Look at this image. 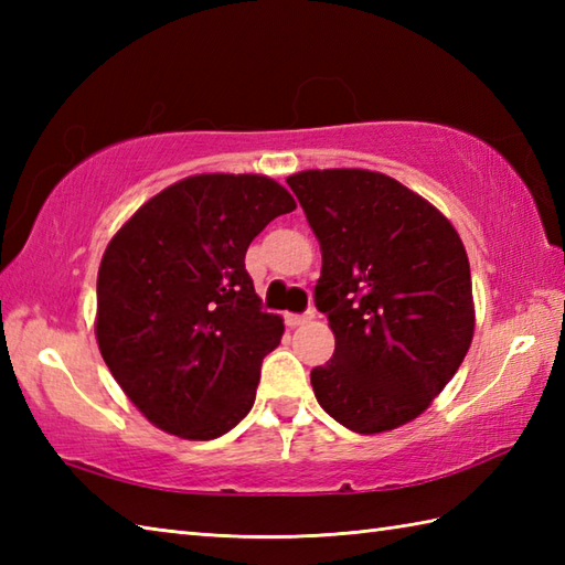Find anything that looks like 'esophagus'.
Masks as SVG:
<instances>
[{"mask_svg": "<svg viewBox=\"0 0 565 565\" xmlns=\"http://www.w3.org/2000/svg\"><path fill=\"white\" fill-rule=\"evenodd\" d=\"M286 326L289 328H298V326H306V322L313 320V310H306V313H286Z\"/></svg>", "mask_w": 565, "mask_h": 565, "instance_id": "obj_1", "label": "esophagus"}]
</instances>
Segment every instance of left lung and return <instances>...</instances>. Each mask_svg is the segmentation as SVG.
<instances>
[{
  "mask_svg": "<svg viewBox=\"0 0 565 565\" xmlns=\"http://www.w3.org/2000/svg\"><path fill=\"white\" fill-rule=\"evenodd\" d=\"M322 249L316 308L334 354L310 371L316 398L359 435L411 423L447 386L473 338L459 233L415 191L369 170L286 179Z\"/></svg>",
  "mask_w": 565,
  "mask_h": 565,
  "instance_id": "left-lung-1",
  "label": "left lung"
}]
</instances>
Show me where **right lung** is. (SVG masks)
Masks as SVG:
<instances>
[{"instance_id": "right-lung-1", "label": "right lung", "mask_w": 565, "mask_h": 565, "mask_svg": "<svg viewBox=\"0 0 565 565\" xmlns=\"http://www.w3.org/2000/svg\"><path fill=\"white\" fill-rule=\"evenodd\" d=\"M294 209L269 177L199 174L142 203L114 235L97 279V342L152 425L215 439L249 413L284 322L262 310L245 252Z\"/></svg>"}]
</instances>
